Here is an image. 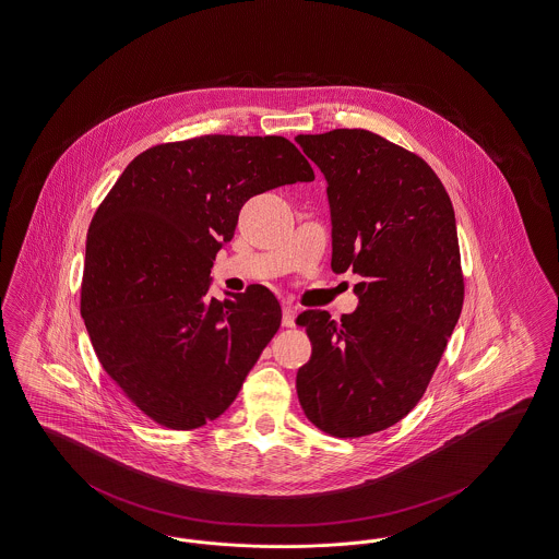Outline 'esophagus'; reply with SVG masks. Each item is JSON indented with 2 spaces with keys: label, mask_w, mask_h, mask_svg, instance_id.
<instances>
[{
  "label": "esophagus",
  "mask_w": 559,
  "mask_h": 559,
  "mask_svg": "<svg viewBox=\"0 0 559 559\" xmlns=\"http://www.w3.org/2000/svg\"><path fill=\"white\" fill-rule=\"evenodd\" d=\"M295 322H297V309L293 305H284V309H282V324L286 329H293Z\"/></svg>",
  "instance_id": "1"
}]
</instances>
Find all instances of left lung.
Wrapping results in <instances>:
<instances>
[{"instance_id":"1","label":"left lung","mask_w":559,"mask_h":559,"mask_svg":"<svg viewBox=\"0 0 559 559\" xmlns=\"http://www.w3.org/2000/svg\"><path fill=\"white\" fill-rule=\"evenodd\" d=\"M326 178L335 273L354 271L358 307L341 322L297 318L311 358L297 372L300 407L333 437H367L424 396L462 300L451 199L430 165L365 129L298 135Z\"/></svg>"}]
</instances>
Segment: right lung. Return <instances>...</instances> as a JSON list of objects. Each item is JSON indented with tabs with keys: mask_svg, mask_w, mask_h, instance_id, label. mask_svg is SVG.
Here are the masks:
<instances>
[{
	"mask_svg": "<svg viewBox=\"0 0 559 559\" xmlns=\"http://www.w3.org/2000/svg\"><path fill=\"white\" fill-rule=\"evenodd\" d=\"M280 135H201L135 156L93 216L80 313L102 367L160 426L199 428L230 407L282 324L261 284L210 297V271L243 203L311 182Z\"/></svg>",
	"mask_w": 559,
	"mask_h": 559,
	"instance_id": "right-lung-1",
	"label": "right lung"
}]
</instances>
